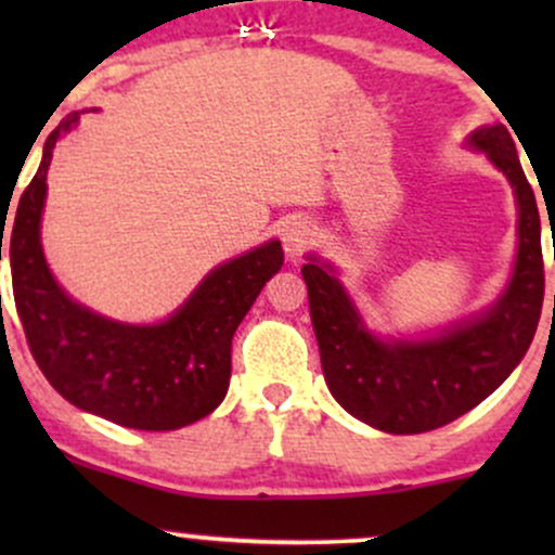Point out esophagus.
<instances>
[{
    "mask_svg": "<svg viewBox=\"0 0 555 555\" xmlns=\"http://www.w3.org/2000/svg\"><path fill=\"white\" fill-rule=\"evenodd\" d=\"M313 237H315L313 229L305 224V221H295V224L286 227L284 234H282L286 256H292V258L302 256V253L308 250L310 245H313Z\"/></svg>",
    "mask_w": 555,
    "mask_h": 555,
    "instance_id": "esophagus-1",
    "label": "esophagus"
}]
</instances>
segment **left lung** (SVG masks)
Masks as SVG:
<instances>
[{
  "label": "left lung",
  "instance_id": "8db88e82",
  "mask_svg": "<svg viewBox=\"0 0 555 555\" xmlns=\"http://www.w3.org/2000/svg\"><path fill=\"white\" fill-rule=\"evenodd\" d=\"M469 145L506 175L519 208L517 263L493 308L430 339H378L328 263L302 266L331 393L349 415L393 436L443 428L490 397L530 349L543 310L540 214L517 145L503 125L475 130Z\"/></svg>",
  "mask_w": 555,
  "mask_h": 555
}]
</instances>
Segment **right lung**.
Masks as SVG:
<instances>
[{
	"label": "right lung",
	"instance_id": "1",
	"mask_svg": "<svg viewBox=\"0 0 555 555\" xmlns=\"http://www.w3.org/2000/svg\"><path fill=\"white\" fill-rule=\"evenodd\" d=\"M78 119L80 114H69L47 138L41 167L10 227L2 214L0 240L8 234L12 295L25 339L41 373L69 404L125 428H184L211 415L227 397L232 336L282 269V242L271 240L221 263L175 315L154 326H130L82 308L54 282L41 250L47 171L56 140Z\"/></svg>",
	"mask_w": 555,
	"mask_h": 555
}]
</instances>
